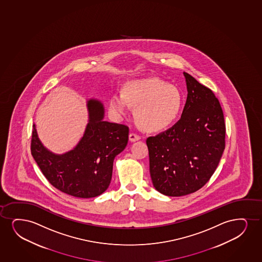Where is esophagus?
<instances>
[{"label":"esophagus","instance_id":"esophagus-1","mask_svg":"<svg viewBox=\"0 0 262 262\" xmlns=\"http://www.w3.org/2000/svg\"><path fill=\"white\" fill-rule=\"evenodd\" d=\"M140 139H141V136H140L139 135H137V134H136V133H130V142H136V141H138V140Z\"/></svg>","mask_w":262,"mask_h":262}]
</instances>
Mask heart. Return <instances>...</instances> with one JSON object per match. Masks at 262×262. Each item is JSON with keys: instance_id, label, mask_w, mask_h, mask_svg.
<instances>
[{"instance_id": "b5f03b06", "label": "heart", "mask_w": 262, "mask_h": 262, "mask_svg": "<svg viewBox=\"0 0 262 262\" xmlns=\"http://www.w3.org/2000/svg\"><path fill=\"white\" fill-rule=\"evenodd\" d=\"M128 105L135 108L136 121L149 131L164 129L179 115L182 96L176 86L158 78L136 80L126 84L123 94L113 93L110 110L116 115H124Z\"/></svg>"}]
</instances>
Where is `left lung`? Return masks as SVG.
I'll return each instance as SVG.
<instances>
[{
	"label": "left lung",
	"instance_id": "8db88e82",
	"mask_svg": "<svg viewBox=\"0 0 262 262\" xmlns=\"http://www.w3.org/2000/svg\"><path fill=\"white\" fill-rule=\"evenodd\" d=\"M188 96L176 125L146 140L153 186L169 196L195 192L208 182L225 149L222 106L212 90L183 73Z\"/></svg>",
	"mask_w": 262,
	"mask_h": 262
}]
</instances>
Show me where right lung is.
<instances>
[{
	"label": "right lung",
	"instance_id": "right-lung-1",
	"mask_svg": "<svg viewBox=\"0 0 262 262\" xmlns=\"http://www.w3.org/2000/svg\"><path fill=\"white\" fill-rule=\"evenodd\" d=\"M90 121L75 149L55 155L44 148L33 125L31 152L50 184L68 195L90 199L104 192L113 174L114 158L125 149L129 127L103 121V106L88 102Z\"/></svg>",
	"mask_w": 262,
	"mask_h": 262
}]
</instances>
